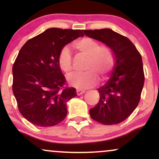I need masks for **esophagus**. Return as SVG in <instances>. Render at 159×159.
Segmentation results:
<instances>
[{
  "label": "esophagus",
  "instance_id": "34e87169",
  "mask_svg": "<svg viewBox=\"0 0 159 159\" xmlns=\"http://www.w3.org/2000/svg\"><path fill=\"white\" fill-rule=\"evenodd\" d=\"M76 93H77L78 96H81L83 93H84L85 90H76Z\"/></svg>",
  "mask_w": 159,
  "mask_h": 159
}]
</instances>
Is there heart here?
<instances>
[{"label": "heart", "mask_w": 159, "mask_h": 159, "mask_svg": "<svg viewBox=\"0 0 159 159\" xmlns=\"http://www.w3.org/2000/svg\"><path fill=\"white\" fill-rule=\"evenodd\" d=\"M74 48L81 55L87 57L85 69L87 72L75 73L68 78L70 85L78 89H87L98 82V75L105 78L109 75L116 66V55L111 47L101 46L94 39L84 37L73 45ZM58 64L66 75L72 71V57L68 47H63L58 55Z\"/></svg>", "instance_id": "1"}]
</instances>
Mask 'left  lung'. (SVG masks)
<instances>
[{
    "label": "left lung",
    "instance_id": "left-lung-1",
    "mask_svg": "<svg viewBox=\"0 0 159 159\" xmlns=\"http://www.w3.org/2000/svg\"><path fill=\"white\" fill-rule=\"evenodd\" d=\"M83 31L111 47L116 60L110 80L97 89L99 101L90 109L91 118L104 125L120 123L130 116L140 102L145 78L141 55L130 39L111 29Z\"/></svg>",
    "mask_w": 159,
    "mask_h": 159
}]
</instances>
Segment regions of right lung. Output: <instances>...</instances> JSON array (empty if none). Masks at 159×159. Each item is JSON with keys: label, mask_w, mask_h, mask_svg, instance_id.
<instances>
[{"label": "right lung", "mask_w": 159, "mask_h": 159, "mask_svg": "<svg viewBox=\"0 0 159 159\" xmlns=\"http://www.w3.org/2000/svg\"><path fill=\"white\" fill-rule=\"evenodd\" d=\"M83 36L81 30L49 28L19 51L12 66V92L19 112L34 125L53 126L66 116V102L77 93L65 86L58 55L64 45Z\"/></svg>", "instance_id": "obj_1"}]
</instances>
